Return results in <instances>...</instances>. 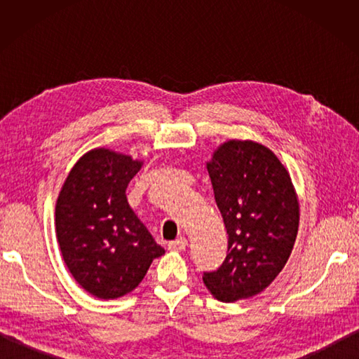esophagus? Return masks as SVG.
Segmentation results:
<instances>
[{
  "instance_id": "1",
  "label": "esophagus",
  "mask_w": 359,
  "mask_h": 359,
  "mask_svg": "<svg viewBox=\"0 0 359 359\" xmlns=\"http://www.w3.org/2000/svg\"><path fill=\"white\" fill-rule=\"evenodd\" d=\"M187 247H188V241L185 238L175 239V241L168 243V250H171V251H184Z\"/></svg>"
}]
</instances>
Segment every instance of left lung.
<instances>
[{
	"instance_id": "8db88e82",
	"label": "left lung",
	"mask_w": 359,
	"mask_h": 359,
	"mask_svg": "<svg viewBox=\"0 0 359 359\" xmlns=\"http://www.w3.org/2000/svg\"><path fill=\"white\" fill-rule=\"evenodd\" d=\"M228 234V253L203 282L222 302L256 296L284 269L292 253L299 203L290 174L261 143L228 140L207 163Z\"/></svg>"
}]
</instances>
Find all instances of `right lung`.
Wrapping results in <instances>:
<instances>
[{
  "label": "right lung",
  "instance_id": "right-lung-1",
  "mask_svg": "<svg viewBox=\"0 0 359 359\" xmlns=\"http://www.w3.org/2000/svg\"><path fill=\"white\" fill-rule=\"evenodd\" d=\"M140 168L131 156L97 148L75 163L58 194L55 228L65 264L100 299L133 292L165 253L126 199Z\"/></svg>",
  "mask_w": 359,
  "mask_h": 359
}]
</instances>
